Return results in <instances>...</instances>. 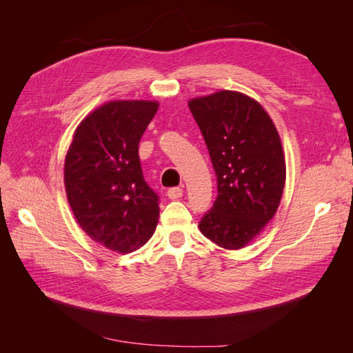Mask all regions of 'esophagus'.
Instances as JSON below:
<instances>
[{"mask_svg": "<svg viewBox=\"0 0 353 353\" xmlns=\"http://www.w3.org/2000/svg\"><path fill=\"white\" fill-rule=\"evenodd\" d=\"M183 188H179V187H172V188H169L168 190V197L169 199H172V200H175V199H179V197H183Z\"/></svg>", "mask_w": 353, "mask_h": 353, "instance_id": "esophagus-1", "label": "esophagus"}]
</instances>
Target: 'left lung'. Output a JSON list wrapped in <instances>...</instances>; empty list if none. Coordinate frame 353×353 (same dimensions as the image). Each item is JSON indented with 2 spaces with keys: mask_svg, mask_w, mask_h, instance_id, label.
Masks as SVG:
<instances>
[{
  "mask_svg": "<svg viewBox=\"0 0 353 353\" xmlns=\"http://www.w3.org/2000/svg\"><path fill=\"white\" fill-rule=\"evenodd\" d=\"M188 108L218 181V197L199 228L223 249H241L279 209L285 183L280 135L262 105L237 91L193 99Z\"/></svg>",
  "mask_w": 353,
  "mask_h": 353,
  "instance_id": "left-lung-1",
  "label": "left lung"
}]
</instances>
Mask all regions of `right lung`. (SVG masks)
I'll list each match as a JSON object with an SVG mask.
<instances>
[{
    "mask_svg": "<svg viewBox=\"0 0 353 353\" xmlns=\"http://www.w3.org/2000/svg\"><path fill=\"white\" fill-rule=\"evenodd\" d=\"M157 101L117 100L79 123L65 162L68 201L81 228L109 250L144 245L159 221V196L143 176L138 144Z\"/></svg>",
    "mask_w": 353,
    "mask_h": 353,
    "instance_id": "add662e5",
    "label": "right lung"
}]
</instances>
